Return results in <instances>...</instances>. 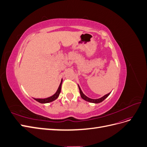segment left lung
Masks as SVG:
<instances>
[{"instance_id": "obj_1", "label": "left lung", "mask_w": 147, "mask_h": 147, "mask_svg": "<svg viewBox=\"0 0 147 147\" xmlns=\"http://www.w3.org/2000/svg\"><path fill=\"white\" fill-rule=\"evenodd\" d=\"M78 88H79V90H80V95H81V97L84 100H85L86 101H88V102H91V103H95V104H98V103H100V102L103 101L104 99H105L110 94V92L109 93V94H106L105 96H104L103 97H102L101 98H99V99H91V98H89V97H88L84 95L82 91L81 90L80 88V86H78Z\"/></svg>"}]
</instances>
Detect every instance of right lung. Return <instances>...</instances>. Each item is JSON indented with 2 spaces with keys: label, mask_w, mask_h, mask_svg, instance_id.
Instances as JSON below:
<instances>
[{
  "label": "right lung",
  "mask_w": 147,
  "mask_h": 147,
  "mask_svg": "<svg viewBox=\"0 0 147 147\" xmlns=\"http://www.w3.org/2000/svg\"><path fill=\"white\" fill-rule=\"evenodd\" d=\"M62 82H63V80H61V82L59 84V86L57 89V91L56 92L55 94L54 95H53L51 97H49L48 98H45V99H34L35 100H37V102H40V103L42 104H45V103H48V102H51L53 100H56L57 97H58L60 92H61V85H62Z\"/></svg>",
  "instance_id": "1"
}]
</instances>
